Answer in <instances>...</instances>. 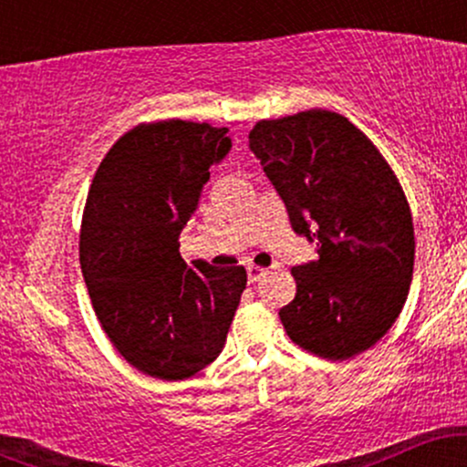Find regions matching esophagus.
Instances as JSON below:
<instances>
[{
    "label": "esophagus",
    "instance_id": "34e87169",
    "mask_svg": "<svg viewBox=\"0 0 467 467\" xmlns=\"http://www.w3.org/2000/svg\"><path fill=\"white\" fill-rule=\"evenodd\" d=\"M245 270H248V281L250 283L261 281V278H264L267 272H270V270H265V267H259V265H248Z\"/></svg>",
    "mask_w": 467,
    "mask_h": 467
}]
</instances>
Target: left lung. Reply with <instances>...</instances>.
Wrapping results in <instances>:
<instances>
[{"label": "left lung", "instance_id": "1", "mask_svg": "<svg viewBox=\"0 0 467 467\" xmlns=\"http://www.w3.org/2000/svg\"><path fill=\"white\" fill-rule=\"evenodd\" d=\"M250 149L318 259L292 267L296 296L278 312L292 342L327 360L371 349L412 281L415 228L398 175L345 116L307 109L259 120Z\"/></svg>", "mask_w": 467, "mask_h": 467}]
</instances>
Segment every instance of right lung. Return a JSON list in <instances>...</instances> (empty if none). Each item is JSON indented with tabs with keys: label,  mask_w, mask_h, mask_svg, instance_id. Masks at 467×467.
I'll return each mask as SVG.
<instances>
[{
	"label": "right lung",
	"mask_w": 467,
	"mask_h": 467,
	"mask_svg": "<svg viewBox=\"0 0 467 467\" xmlns=\"http://www.w3.org/2000/svg\"><path fill=\"white\" fill-rule=\"evenodd\" d=\"M230 147L226 127L140 122L89 186L78 254L92 307L116 351L151 378L184 379L215 360L245 289L244 267L189 265L178 244Z\"/></svg>",
	"instance_id": "obj_1"
}]
</instances>
